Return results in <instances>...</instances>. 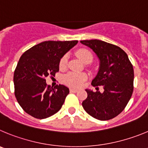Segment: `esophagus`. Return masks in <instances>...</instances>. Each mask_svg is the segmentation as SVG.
Masks as SVG:
<instances>
[{"label":"esophagus","instance_id":"34e87169","mask_svg":"<svg viewBox=\"0 0 148 148\" xmlns=\"http://www.w3.org/2000/svg\"><path fill=\"white\" fill-rule=\"evenodd\" d=\"M70 91H71V92H73V93H77V92H78V90H77V89H75V88H70Z\"/></svg>","mask_w":148,"mask_h":148}]
</instances>
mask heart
I'll use <instances>...</instances> for the list:
<instances>
[{
    "mask_svg": "<svg viewBox=\"0 0 148 148\" xmlns=\"http://www.w3.org/2000/svg\"><path fill=\"white\" fill-rule=\"evenodd\" d=\"M76 55L79 58L80 60L85 63L91 62L93 59V55L89 50L86 49H80L77 50ZM68 62V56L64 55L61 58L59 63V67L61 70L66 69ZM87 79V75L84 73L71 72L66 74L64 77V81L67 85L71 87H79L82 82Z\"/></svg>",
    "mask_w": 148,
    "mask_h": 148,
    "instance_id": "b5f03b06",
    "label": "heart"
}]
</instances>
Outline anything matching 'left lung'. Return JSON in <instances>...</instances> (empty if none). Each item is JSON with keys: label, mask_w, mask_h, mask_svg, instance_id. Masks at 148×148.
Listing matches in <instances>:
<instances>
[{"label": "left lung", "mask_w": 148, "mask_h": 148, "mask_svg": "<svg viewBox=\"0 0 148 148\" xmlns=\"http://www.w3.org/2000/svg\"><path fill=\"white\" fill-rule=\"evenodd\" d=\"M99 60V71L91 85L97 91L86 89L88 97L82 105L95 119L106 121L119 115L126 107L134 91V68L127 54L119 46L99 40H81ZM104 88L102 93L98 86Z\"/></svg>", "instance_id": "left-lung-1"}]
</instances>
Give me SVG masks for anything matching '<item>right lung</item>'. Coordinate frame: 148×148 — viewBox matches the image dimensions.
Here are the masks:
<instances>
[{"label": "right lung", "mask_w": 148, "mask_h": 148, "mask_svg": "<svg viewBox=\"0 0 148 148\" xmlns=\"http://www.w3.org/2000/svg\"><path fill=\"white\" fill-rule=\"evenodd\" d=\"M78 41H44L25 51L14 73V95L25 112L46 119L58 112L69 89L63 85L47 86L46 77L59 71V63Z\"/></svg>", "instance_id": "right-lung-1"}]
</instances>
